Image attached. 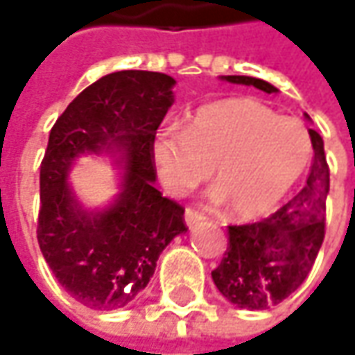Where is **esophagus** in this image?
<instances>
[{
	"label": "esophagus",
	"mask_w": 355,
	"mask_h": 355,
	"mask_svg": "<svg viewBox=\"0 0 355 355\" xmlns=\"http://www.w3.org/2000/svg\"><path fill=\"white\" fill-rule=\"evenodd\" d=\"M203 221H205V217H203L201 213L193 211V209H185V225L189 227V229L198 227L199 223H203Z\"/></svg>",
	"instance_id": "obj_1"
}]
</instances>
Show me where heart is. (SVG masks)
Here are the masks:
<instances>
[{
    "instance_id": "1",
    "label": "heart",
    "mask_w": 355,
    "mask_h": 355,
    "mask_svg": "<svg viewBox=\"0 0 355 355\" xmlns=\"http://www.w3.org/2000/svg\"><path fill=\"white\" fill-rule=\"evenodd\" d=\"M310 154L300 122L245 96L205 104L184 130L166 126L152 140L154 166L171 196H184L213 168L211 199L227 201L231 215L245 221L279 205L306 170Z\"/></svg>"
}]
</instances>
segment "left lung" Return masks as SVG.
I'll use <instances>...</instances> for the list:
<instances>
[{"mask_svg": "<svg viewBox=\"0 0 355 355\" xmlns=\"http://www.w3.org/2000/svg\"><path fill=\"white\" fill-rule=\"evenodd\" d=\"M233 85H245L277 94L279 89L263 78L219 76ZM308 122H312L304 114ZM314 150L306 185L265 221L229 227V245L221 265L211 272L217 291L231 304L245 310H265L280 304L304 282L324 241L326 198L330 171L324 156V140L308 130Z\"/></svg>", "mask_w": 355, "mask_h": 355, "instance_id": "left-lung-1", "label": "left lung"}]
</instances>
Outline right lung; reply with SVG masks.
I'll return each mask as SVG.
<instances>
[{"mask_svg":"<svg viewBox=\"0 0 355 355\" xmlns=\"http://www.w3.org/2000/svg\"><path fill=\"white\" fill-rule=\"evenodd\" d=\"M175 78L118 71L98 78L67 106L41 162L37 239L62 288L92 310L136 300L162 251L184 235V209L156 189L152 140L173 104ZM108 157L117 193L87 208L70 184L80 157Z\"/></svg>","mask_w":355,"mask_h":355,"instance_id":"obj_1","label":"right lung"}]
</instances>
